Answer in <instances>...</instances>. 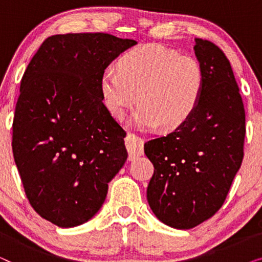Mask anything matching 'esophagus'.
Returning a JSON list of instances; mask_svg holds the SVG:
<instances>
[{
  "instance_id": "obj_1",
  "label": "esophagus",
  "mask_w": 262,
  "mask_h": 262,
  "mask_svg": "<svg viewBox=\"0 0 262 262\" xmlns=\"http://www.w3.org/2000/svg\"><path fill=\"white\" fill-rule=\"evenodd\" d=\"M125 144L128 152V160H135L136 157L143 155V141L141 138L136 137V136L127 135L125 139Z\"/></svg>"
}]
</instances>
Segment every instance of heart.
<instances>
[{
  "label": "heart",
  "mask_w": 262,
  "mask_h": 262,
  "mask_svg": "<svg viewBox=\"0 0 262 262\" xmlns=\"http://www.w3.org/2000/svg\"><path fill=\"white\" fill-rule=\"evenodd\" d=\"M118 69L108 67L100 77L103 103L116 118L124 117L138 98L134 121L141 128L161 125L175 130L193 116L205 88L202 63L160 44L125 52Z\"/></svg>",
  "instance_id": "obj_1"
}]
</instances>
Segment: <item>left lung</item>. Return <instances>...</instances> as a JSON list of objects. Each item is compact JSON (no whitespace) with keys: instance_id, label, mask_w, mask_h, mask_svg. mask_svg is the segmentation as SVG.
<instances>
[{"instance_id":"1","label":"left lung","mask_w":262,"mask_h":262,"mask_svg":"<svg viewBox=\"0 0 262 262\" xmlns=\"http://www.w3.org/2000/svg\"><path fill=\"white\" fill-rule=\"evenodd\" d=\"M205 88L193 116L144 144L154 164L146 198L155 216L191 229L221 209L243 160L246 113L230 62L209 40L195 38Z\"/></svg>"}]
</instances>
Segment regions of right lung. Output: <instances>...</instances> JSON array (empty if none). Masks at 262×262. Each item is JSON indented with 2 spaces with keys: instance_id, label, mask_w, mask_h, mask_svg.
I'll return each mask as SVG.
<instances>
[{
  "instance_id": "1",
  "label": "right lung",
  "mask_w": 262,
  "mask_h": 262,
  "mask_svg": "<svg viewBox=\"0 0 262 262\" xmlns=\"http://www.w3.org/2000/svg\"><path fill=\"white\" fill-rule=\"evenodd\" d=\"M136 44L107 33L52 35L25 71L13 155L32 207L58 227L91 220L127 159L126 132L103 105L100 77Z\"/></svg>"
}]
</instances>
